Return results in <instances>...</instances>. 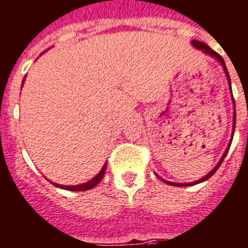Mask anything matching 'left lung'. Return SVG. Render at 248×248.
Here are the masks:
<instances>
[{"label": "left lung", "mask_w": 248, "mask_h": 248, "mask_svg": "<svg viewBox=\"0 0 248 248\" xmlns=\"http://www.w3.org/2000/svg\"><path fill=\"white\" fill-rule=\"evenodd\" d=\"M192 45H194V46H195V48L200 49V50H203L204 53H208V54H209V56L216 57L217 60H218V61L221 62V63H222V67H224L225 73H226V77H228V82H229V86H230V77H229V73H228V69H226V66H225V62H224V60H222V57H221L220 54H218V53L215 52V50H212V49L209 48V46H208L207 44H204V43H202V41L194 40V41H192ZM230 90H232V87H230ZM234 128H235V111H234L233 135H234ZM230 144H232V140H230L229 145H228V148H226V151H225L224 156H222V157H221L220 162H218V164H217V165L215 166V168H213V170H211V171H209V173H208V174L205 175V177H203V178L199 179V181H195V182H191V183H174V182H168V181H164V179H162V181H164V182L168 183V185H170V186H192V185H196V183H200V182H204V181H207V179H208V178H211V177H212V175L215 174V173H216V170L218 169V168H220V165H221V164H222V161H224L225 156H226V154H228V151H229Z\"/></svg>", "instance_id": "8db88e82"}]
</instances>
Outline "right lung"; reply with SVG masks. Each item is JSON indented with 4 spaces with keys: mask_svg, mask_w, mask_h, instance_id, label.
I'll return each instance as SVG.
<instances>
[{
    "mask_svg": "<svg viewBox=\"0 0 248 248\" xmlns=\"http://www.w3.org/2000/svg\"><path fill=\"white\" fill-rule=\"evenodd\" d=\"M105 171H107V164L103 166V169H101V171H100L99 174L96 175L94 178H92L90 181V182L87 183H83V185H78V186H61V185H57V183H53L54 186L57 187H61V188H63V190H69V191H86V190H91V188H93L97 183L103 179L104 174H105Z\"/></svg>",
    "mask_w": 248,
    "mask_h": 248,
    "instance_id": "add662e5",
    "label": "right lung"
}]
</instances>
